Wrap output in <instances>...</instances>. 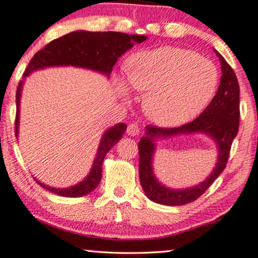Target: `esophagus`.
Returning <instances> with one entry per match:
<instances>
[{
  "mask_svg": "<svg viewBox=\"0 0 258 258\" xmlns=\"http://www.w3.org/2000/svg\"><path fill=\"white\" fill-rule=\"evenodd\" d=\"M127 133L130 136H138L140 133V127L138 123H130L128 127H127Z\"/></svg>",
  "mask_w": 258,
  "mask_h": 258,
  "instance_id": "1",
  "label": "esophagus"
}]
</instances>
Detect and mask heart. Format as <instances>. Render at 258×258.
<instances>
[{
	"label": "heart",
	"instance_id": "heart-1",
	"mask_svg": "<svg viewBox=\"0 0 258 258\" xmlns=\"http://www.w3.org/2000/svg\"><path fill=\"white\" fill-rule=\"evenodd\" d=\"M127 78L135 89L148 91L144 106L152 121L178 126L197 118L211 102L219 84V71L197 52L164 46L135 54ZM121 87L128 90L125 81Z\"/></svg>",
	"mask_w": 258,
	"mask_h": 258
}]
</instances>
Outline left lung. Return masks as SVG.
<instances>
[{
    "label": "left lung",
    "mask_w": 258,
    "mask_h": 258,
    "mask_svg": "<svg viewBox=\"0 0 258 258\" xmlns=\"http://www.w3.org/2000/svg\"><path fill=\"white\" fill-rule=\"evenodd\" d=\"M221 78L217 94L197 119L178 127L146 126V135L140 138L139 178L143 190L150 200L167 206H182L201 197L217 180L226 167L231 145L239 130V84L232 68L227 64L219 52ZM201 132L213 138L218 146V162L212 174L204 182L187 189H170L157 181L152 171V157L154 142L159 138H168L177 134Z\"/></svg>",
    "instance_id": "1"
}]
</instances>
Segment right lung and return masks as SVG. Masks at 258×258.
<instances>
[{"label":"right lung","instance_id":"right-lung-1","mask_svg":"<svg viewBox=\"0 0 258 258\" xmlns=\"http://www.w3.org/2000/svg\"><path fill=\"white\" fill-rule=\"evenodd\" d=\"M144 40H146L145 35H128L120 33V32H71L69 34L54 39L48 42L44 48L38 51L29 61L27 69L24 73V77L28 76L35 70L48 67H61V65L86 68V69L99 71L109 77L118 58L121 57L127 50H130L135 45V42L140 44ZM22 84H24V81H20L16 89V136L19 132ZM126 128V123H118L103 133L96 157L94 159L93 168L89 175L78 184L70 188L58 189L48 187L39 181L37 182L41 187L60 197L80 198L89 194L100 183L101 175H102V163L107 152L121 139Z\"/></svg>","mask_w":258,"mask_h":258}]
</instances>
